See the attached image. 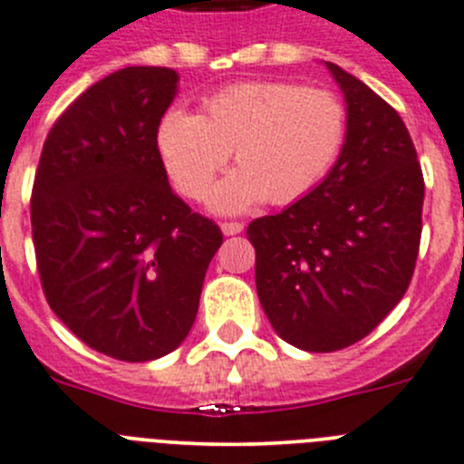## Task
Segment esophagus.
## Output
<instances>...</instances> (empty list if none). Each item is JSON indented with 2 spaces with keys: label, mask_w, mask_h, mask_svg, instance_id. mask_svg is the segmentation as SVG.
I'll list each match as a JSON object with an SVG mask.
<instances>
[{
  "label": "esophagus",
  "mask_w": 464,
  "mask_h": 464,
  "mask_svg": "<svg viewBox=\"0 0 464 464\" xmlns=\"http://www.w3.org/2000/svg\"><path fill=\"white\" fill-rule=\"evenodd\" d=\"M242 228H245V227H242L240 222H224L222 224V233H224V236H237V233H240Z\"/></svg>",
  "instance_id": "1"
}]
</instances>
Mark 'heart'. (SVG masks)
<instances>
[{"label":"heart","instance_id":"obj_1","mask_svg":"<svg viewBox=\"0 0 464 464\" xmlns=\"http://www.w3.org/2000/svg\"><path fill=\"white\" fill-rule=\"evenodd\" d=\"M344 140L346 111L333 92L279 81L233 82L203 99L201 115L173 108L154 131L166 175L189 198L206 194L233 154L237 169L208 194L224 215L303 198L331 173Z\"/></svg>","mask_w":464,"mask_h":464}]
</instances>
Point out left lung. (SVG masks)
<instances>
[{"mask_svg": "<svg viewBox=\"0 0 464 464\" xmlns=\"http://www.w3.org/2000/svg\"><path fill=\"white\" fill-rule=\"evenodd\" d=\"M340 160L300 201L258 217L256 294L279 337L303 352H337L372 333L402 300L420 242L423 173L402 118L342 66Z\"/></svg>", "mask_w": 464, "mask_h": 464, "instance_id": "1", "label": "left lung"}]
</instances>
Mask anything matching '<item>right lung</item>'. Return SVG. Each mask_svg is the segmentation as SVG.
<instances>
[{"label":"right lung","mask_w":464,"mask_h":464,"mask_svg":"<svg viewBox=\"0 0 464 464\" xmlns=\"http://www.w3.org/2000/svg\"><path fill=\"white\" fill-rule=\"evenodd\" d=\"M180 73L127 66L82 92L44 143L32 240L50 310L111 358L185 342L222 231L173 194L154 131Z\"/></svg>","instance_id":"right-lung-1"}]
</instances>
